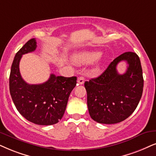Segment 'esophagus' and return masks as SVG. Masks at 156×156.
<instances>
[{"label": "esophagus", "instance_id": "obj_1", "mask_svg": "<svg viewBox=\"0 0 156 156\" xmlns=\"http://www.w3.org/2000/svg\"><path fill=\"white\" fill-rule=\"evenodd\" d=\"M77 82H78V84H80V85L83 84L84 82H85V78H84V77H82V76L79 77V78H78V80H77Z\"/></svg>", "mask_w": 156, "mask_h": 156}]
</instances>
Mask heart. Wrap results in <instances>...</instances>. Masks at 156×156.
Wrapping results in <instances>:
<instances>
[{
  "instance_id": "1",
  "label": "heart",
  "mask_w": 156,
  "mask_h": 156,
  "mask_svg": "<svg viewBox=\"0 0 156 156\" xmlns=\"http://www.w3.org/2000/svg\"><path fill=\"white\" fill-rule=\"evenodd\" d=\"M101 55L102 52H98V51L83 52L76 55L73 59V61L76 65H79V66L91 64L101 58Z\"/></svg>"
}]
</instances>
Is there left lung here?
<instances>
[{
	"mask_svg": "<svg viewBox=\"0 0 156 156\" xmlns=\"http://www.w3.org/2000/svg\"><path fill=\"white\" fill-rule=\"evenodd\" d=\"M126 61L128 69L118 73L116 66ZM143 70L136 53H123L112 61L97 78L84 83L87 92V104L90 117L101 124H116L133 113L143 90Z\"/></svg>",
	"mask_w": 156,
	"mask_h": 156,
	"instance_id": "1",
	"label": "left lung"
}]
</instances>
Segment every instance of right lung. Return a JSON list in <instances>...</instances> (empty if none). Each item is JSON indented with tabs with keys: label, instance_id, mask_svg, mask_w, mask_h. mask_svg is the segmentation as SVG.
I'll return each mask as SVG.
<instances>
[{
	"label": "right lung",
	"instance_id": "1",
	"mask_svg": "<svg viewBox=\"0 0 156 156\" xmlns=\"http://www.w3.org/2000/svg\"><path fill=\"white\" fill-rule=\"evenodd\" d=\"M36 48V39H31L16 54L9 77L10 94L17 110L28 121L39 125H55L63 117L77 78L51 74L42 84L25 82L19 71V62L23 55Z\"/></svg>",
	"mask_w": 156,
	"mask_h": 156
}]
</instances>
